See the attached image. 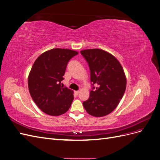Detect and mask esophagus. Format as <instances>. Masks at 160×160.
<instances>
[{
    "label": "esophagus",
    "instance_id": "1",
    "mask_svg": "<svg viewBox=\"0 0 160 160\" xmlns=\"http://www.w3.org/2000/svg\"><path fill=\"white\" fill-rule=\"evenodd\" d=\"M75 94L77 95H78V94L79 93V91H75Z\"/></svg>",
    "mask_w": 160,
    "mask_h": 160
}]
</instances>
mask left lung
I'll list each match as a JSON object with an SVG mask.
<instances>
[{
    "label": "left lung",
    "mask_w": 160,
    "mask_h": 160,
    "mask_svg": "<svg viewBox=\"0 0 160 160\" xmlns=\"http://www.w3.org/2000/svg\"><path fill=\"white\" fill-rule=\"evenodd\" d=\"M81 53L89 65L92 87L83 107L91 115L103 117L112 112L122 99L126 77L120 62L110 53L99 49Z\"/></svg>",
    "instance_id": "1"
}]
</instances>
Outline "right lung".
<instances>
[{
	"instance_id": "right-lung-1",
	"label": "right lung",
	"mask_w": 160,
	"mask_h": 160,
	"mask_svg": "<svg viewBox=\"0 0 160 160\" xmlns=\"http://www.w3.org/2000/svg\"><path fill=\"white\" fill-rule=\"evenodd\" d=\"M75 51L52 49L43 52L34 62L28 77V89L38 108L49 115L67 112L73 101V92L62 86L61 81Z\"/></svg>"
}]
</instances>
